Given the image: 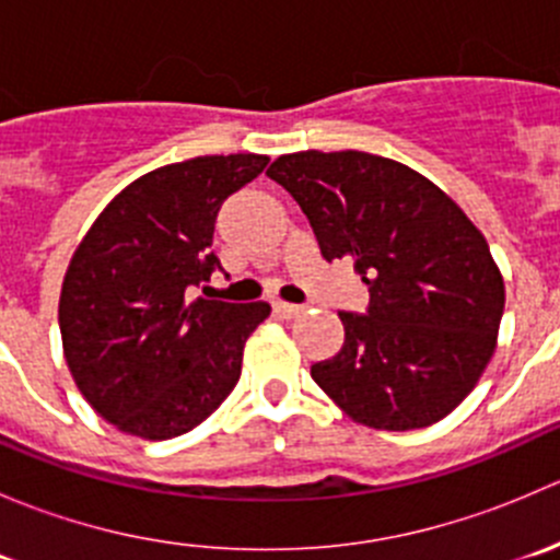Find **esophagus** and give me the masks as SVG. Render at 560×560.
Here are the masks:
<instances>
[{"label":"esophagus","mask_w":560,"mask_h":560,"mask_svg":"<svg viewBox=\"0 0 560 560\" xmlns=\"http://www.w3.org/2000/svg\"><path fill=\"white\" fill-rule=\"evenodd\" d=\"M303 312H306V308L295 306V303H284V301L273 303V314L281 316V319H295V316H301Z\"/></svg>","instance_id":"esophagus-1"}]
</instances>
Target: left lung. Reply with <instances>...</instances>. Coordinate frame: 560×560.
<instances>
[{"mask_svg":"<svg viewBox=\"0 0 560 560\" xmlns=\"http://www.w3.org/2000/svg\"><path fill=\"white\" fill-rule=\"evenodd\" d=\"M312 222L322 257H352L365 314L341 312L343 347L312 380L360 425L444 420L495 352L504 276L485 235L433 180L365 151H298L268 167Z\"/></svg>","mask_w":560,"mask_h":560,"instance_id":"8db88e82","label":"left lung"}]
</instances>
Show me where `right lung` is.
Returning a JSON list of instances; mask_svg holds the SVG:
<instances>
[{
    "label": "right lung",
    "mask_w": 560,
    "mask_h": 560,
    "mask_svg": "<svg viewBox=\"0 0 560 560\" xmlns=\"http://www.w3.org/2000/svg\"><path fill=\"white\" fill-rule=\"evenodd\" d=\"M265 154L195 156L124 186L67 265L59 330L83 398L121 433L165 442L200 425L241 380L270 306L195 298L219 268L213 222Z\"/></svg>",
    "instance_id": "obj_1"
}]
</instances>
